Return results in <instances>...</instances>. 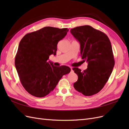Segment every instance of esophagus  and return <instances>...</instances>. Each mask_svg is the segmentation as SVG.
<instances>
[{
  "label": "esophagus",
  "mask_w": 129,
  "mask_h": 129,
  "mask_svg": "<svg viewBox=\"0 0 129 129\" xmlns=\"http://www.w3.org/2000/svg\"><path fill=\"white\" fill-rule=\"evenodd\" d=\"M71 71H73V69H72V67H71Z\"/></svg>",
  "instance_id": "34e87169"
}]
</instances>
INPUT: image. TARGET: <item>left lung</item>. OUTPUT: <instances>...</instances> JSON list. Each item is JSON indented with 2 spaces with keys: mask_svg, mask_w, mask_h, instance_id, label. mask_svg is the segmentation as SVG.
Segmentation results:
<instances>
[{
  "mask_svg": "<svg viewBox=\"0 0 129 129\" xmlns=\"http://www.w3.org/2000/svg\"><path fill=\"white\" fill-rule=\"evenodd\" d=\"M71 32L80 42L82 58L88 62L83 72L73 68L78 76L74 87L84 96L95 95L104 87L114 67L110 41L105 33L89 25L76 27Z\"/></svg>",
  "mask_w": 129,
  "mask_h": 129,
  "instance_id": "obj_1",
  "label": "left lung"
}]
</instances>
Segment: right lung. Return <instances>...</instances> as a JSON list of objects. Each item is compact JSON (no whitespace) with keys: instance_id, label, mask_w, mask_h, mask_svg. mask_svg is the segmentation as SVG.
<instances>
[{"instance_id":"obj_1","label":"right lung","mask_w":129,"mask_h":129,"mask_svg":"<svg viewBox=\"0 0 129 129\" xmlns=\"http://www.w3.org/2000/svg\"><path fill=\"white\" fill-rule=\"evenodd\" d=\"M68 28L45 27L26 34L19 43L15 66L22 86L30 95L43 97L53 91L63 75L71 69L66 66L55 67L48 61L56 55L58 42Z\"/></svg>"}]
</instances>
